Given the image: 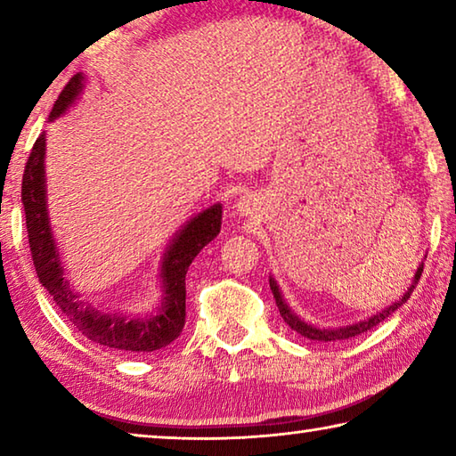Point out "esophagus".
<instances>
[{
	"instance_id": "obj_1",
	"label": "esophagus",
	"mask_w": 456,
	"mask_h": 456,
	"mask_svg": "<svg viewBox=\"0 0 456 456\" xmlns=\"http://www.w3.org/2000/svg\"><path fill=\"white\" fill-rule=\"evenodd\" d=\"M237 211H241V213H245V211H249V199H241V200H237Z\"/></svg>"
}]
</instances>
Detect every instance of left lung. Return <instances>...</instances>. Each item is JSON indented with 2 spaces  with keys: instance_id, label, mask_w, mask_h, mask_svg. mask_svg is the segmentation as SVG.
I'll return each mask as SVG.
<instances>
[{
  "instance_id": "obj_1",
  "label": "left lung",
  "mask_w": 456,
  "mask_h": 456,
  "mask_svg": "<svg viewBox=\"0 0 456 456\" xmlns=\"http://www.w3.org/2000/svg\"><path fill=\"white\" fill-rule=\"evenodd\" d=\"M424 259H427V256H424ZM422 267H424V264H420L419 267H416L411 288H408V289L403 293V296H400V297L396 299L395 304L386 305L384 310L376 312L374 315H370V318H364V320H360V322H354V323H350V326H338V328H320V326H314V323H307L305 320L299 318V315H297L296 312H293L288 304H285V299H283V296H281V289H280V285H277L275 277H269V288H272V291H273L275 304H277V307H280V314H281L283 322L288 323V326H289L293 331H297V334L304 336V338L318 339V342H336V339H348V338L364 334V331L372 330V328L378 326V323H380L382 320H386V318H388V315L395 314L400 305L406 304V299L411 297V293L414 291L416 283H419V280H420Z\"/></svg>"
}]
</instances>
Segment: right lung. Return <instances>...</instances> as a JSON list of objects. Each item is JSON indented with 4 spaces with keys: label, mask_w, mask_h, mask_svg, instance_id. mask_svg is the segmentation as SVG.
Returning a JSON list of instances; mask_svg holds the SVG:
<instances>
[{
    "label": "right lung",
    "mask_w": 456,
    "mask_h": 456,
    "mask_svg": "<svg viewBox=\"0 0 456 456\" xmlns=\"http://www.w3.org/2000/svg\"><path fill=\"white\" fill-rule=\"evenodd\" d=\"M86 76L82 72L66 84L50 112V122L68 112L82 94ZM21 203L26 213V229L36 273L45 291L53 297L66 320L104 348L118 352H154L165 348L181 336L184 328V275L207 243L221 231V203L207 207L176 231L163 253L159 267L160 299L151 310L130 314L122 310H102L84 302L80 293L66 280L56 237H53L48 213V189H45V133L37 136L26 163L21 181Z\"/></svg>",
    "instance_id": "right-lung-1"
}]
</instances>
